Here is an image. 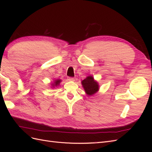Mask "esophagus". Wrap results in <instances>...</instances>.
<instances>
[{
    "label": "esophagus",
    "instance_id": "1",
    "mask_svg": "<svg viewBox=\"0 0 152 152\" xmlns=\"http://www.w3.org/2000/svg\"><path fill=\"white\" fill-rule=\"evenodd\" d=\"M68 80L69 81H74L75 79L73 77H68Z\"/></svg>",
    "mask_w": 152,
    "mask_h": 152
}]
</instances>
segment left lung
I'll return each mask as SVG.
<instances>
[{
	"instance_id": "8db88e82",
	"label": "left lung",
	"mask_w": 152,
	"mask_h": 152,
	"mask_svg": "<svg viewBox=\"0 0 152 152\" xmlns=\"http://www.w3.org/2000/svg\"><path fill=\"white\" fill-rule=\"evenodd\" d=\"M86 93L88 96H92L97 93L99 90L98 83L94 80L93 76L87 77L81 82Z\"/></svg>"
}]
</instances>
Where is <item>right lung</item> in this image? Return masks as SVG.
I'll list each match as a JSON object with an SVG mask.
<instances>
[{
    "mask_svg": "<svg viewBox=\"0 0 152 152\" xmlns=\"http://www.w3.org/2000/svg\"><path fill=\"white\" fill-rule=\"evenodd\" d=\"M61 82V80L60 79H57V80H55L54 83L52 84V86L53 87H57L59 85V84H60V82Z\"/></svg>",
    "mask_w": 152,
    "mask_h": 152,
    "instance_id": "1",
    "label": "right lung"
}]
</instances>
